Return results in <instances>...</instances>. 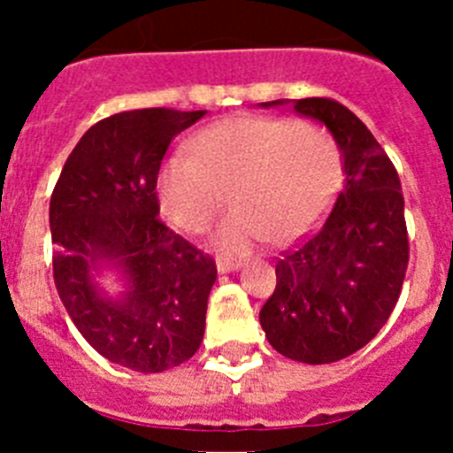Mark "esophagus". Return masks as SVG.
Masks as SVG:
<instances>
[{"mask_svg": "<svg viewBox=\"0 0 453 453\" xmlns=\"http://www.w3.org/2000/svg\"><path fill=\"white\" fill-rule=\"evenodd\" d=\"M242 267V261H235V258H218V272L226 274V272H235Z\"/></svg>", "mask_w": 453, "mask_h": 453, "instance_id": "esophagus-1", "label": "esophagus"}]
</instances>
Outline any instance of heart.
Segmentation results:
<instances>
[{
	"label": "heart",
	"mask_w": 453,
	"mask_h": 453,
	"mask_svg": "<svg viewBox=\"0 0 453 453\" xmlns=\"http://www.w3.org/2000/svg\"><path fill=\"white\" fill-rule=\"evenodd\" d=\"M342 177V156L315 122L240 115L203 129L192 154H172L156 174L167 219L186 234L211 226L231 195L235 211L219 222V250L245 254L274 240L288 245L322 219Z\"/></svg>",
	"instance_id": "1"
}]
</instances>
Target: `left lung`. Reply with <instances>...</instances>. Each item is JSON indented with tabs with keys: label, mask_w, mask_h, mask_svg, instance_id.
Here are the masks:
<instances>
[{
	"label": "left lung",
	"mask_w": 453,
	"mask_h": 453,
	"mask_svg": "<svg viewBox=\"0 0 453 453\" xmlns=\"http://www.w3.org/2000/svg\"><path fill=\"white\" fill-rule=\"evenodd\" d=\"M292 106L331 131L345 181L324 222L276 261L261 326L279 354L324 365L365 347L397 303L408 267L403 195L392 161L349 108L326 97Z\"/></svg>",
	"instance_id": "8db88e82"
}]
</instances>
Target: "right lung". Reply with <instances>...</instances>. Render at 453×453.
<instances>
[{
	"label": "right lung",
	"instance_id": "add662e5",
	"mask_svg": "<svg viewBox=\"0 0 453 453\" xmlns=\"http://www.w3.org/2000/svg\"><path fill=\"white\" fill-rule=\"evenodd\" d=\"M203 115L140 108L92 124L51 192L54 283L63 306L104 358L145 374L195 356L218 279L213 258L158 219L156 197L172 138ZM106 265L123 274L119 298L94 281Z\"/></svg>",
	"mask_w": 453,
	"mask_h": 453
}]
</instances>
